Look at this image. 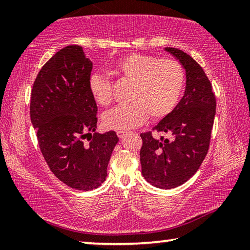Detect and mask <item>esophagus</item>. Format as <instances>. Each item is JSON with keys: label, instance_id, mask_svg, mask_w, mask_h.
<instances>
[{"label": "esophagus", "instance_id": "1", "mask_svg": "<svg viewBox=\"0 0 250 250\" xmlns=\"http://www.w3.org/2000/svg\"><path fill=\"white\" fill-rule=\"evenodd\" d=\"M126 134V131H117V135H118V137H119L120 139L121 138H124L125 137V135Z\"/></svg>", "mask_w": 250, "mask_h": 250}]
</instances>
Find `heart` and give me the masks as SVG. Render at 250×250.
Masks as SVG:
<instances>
[{
    "label": "heart",
    "instance_id": "1",
    "mask_svg": "<svg viewBox=\"0 0 250 250\" xmlns=\"http://www.w3.org/2000/svg\"><path fill=\"white\" fill-rule=\"evenodd\" d=\"M112 73L132 83L131 104L111 110L103 117L105 128L132 129L141 125L147 117L158 120L167 117L176 107L184 88L185 73L179 62L153 55L133 53L119 59ZM89 90L97 104L108 107L113 95L111 83L103 75L89 78Z\"/></svg>",
    "mask_w": 250,
    "mask_h": 250
}]
</instances>
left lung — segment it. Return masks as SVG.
Here are the masks:
<instances>
[{
  "mask_svg": "<svg viewBox=\"0 0 250 250\" xmlns=\"http://www.w3.org/2000/svg\"><path fill=\"white\" fill-rule=\"evenodd\" d=\"M184 67L186 87L183 98L153 131L170 139H156L152 131L141 133L142 175L155 188L170 189L195 174L207 154L216 112V98L202 67L183 50L167 47Z\"/></svg>",
  "mask_w": 250,
  "mask_h": 250,
  "instance_id": "8db88e82",
  "label": "left lung"
}]
</instances>
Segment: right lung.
<instances>
[{"mask_svg":"<svg viewBox=\"0 0 250 250\" xmlns=\"http://www.w3.org/2000/svg\"><path fill=\"white\" fill-rule=\"evenodd\" d=\"M92 62L82 46H66L42 67L31 94V121L42 154L62 183L79 191L99 188L107 177L115 131L96 132V101L89 90Z\"/></svg>","mask_w":250,"mask_h":250,"instance_id":"add662e5","label":"right lung"}]
</instances>
